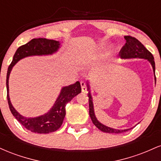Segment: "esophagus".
<instances>
[{
    "label": "esophagus",
    "mask_w": 161,
    "mask_h": 161,
    "mask_svg": "<svg viewBox=\"0 0 161 161\" xmlns=\"http://www.w3.org/2000/svg\"><path fill=\"white\" fill-rule=\"evenodd\" d=\"M80 84H81V87H82V92H84V93H86V92H87L86 83L84 81H81Z\"/></svg>",
    "instance_id": "34e87169"
}]
</instances>
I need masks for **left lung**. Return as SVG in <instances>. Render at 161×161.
Here are the masks:
<instances>
[{"mask_svg":"<svg viewBox=\"0 0 161 161\" xmlns=\"http://www.w3.org/2000/svg\"><path fill=\"white\" fill-rule=\"evenodd\" d=\"M125 39V44L122 47L120 51H119V55H120L121 58L124 59H129V58H141V59H146L151 63V66L153 67L155 73V63L154 60V57H153L152 53L148 51L146 47L144 46L141 42L138 39H136L134 37L130 36H124ZM155 82H156V76H155ZM88 89L89 91V86L88 84ZM88 101H89V115L91 117L92 123L94 125L99 129L100 130L104 132H108V133H122V132H127L129 129H116L110 128V127L106 126V125H103L97 120L96 118L95 111H94V106L93 102H92V97L90 93V91L88 92Z\"/></svg>","mask_w":161,"mask_h":161,"instance_id":"left-lung-1","label":"left lung"}]
</instances>
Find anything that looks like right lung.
I'll list each match as a JSON object with an SVG mask.
<instances>
[{
  "label": "right lung",
  "instance_id": "right-lung-1",
  "mask_svg": "<svg viewBox=\"0 0 161 161\" xmlns=\"http://www.w3.org/2000/svg\"><path fill=\"white\" fill-rule=\"evenodd\" d=\"M60 42L55 40L47 38H33L25 45L20 46L16 50L10 65L9 66L7 73V97L9 108L13 115L27 129L35 133L47 134L55 132L61 126L66 115V105L75 96L82 91L80 82L64 87L60 95L55 101L52 108L47 114L34 118H27L20 114L15 110L10 102L9 97V76L13 66L24 57L34 56V55H49L55 53L60 47Z\"/></svg>",
  "mask_w": 161,
  "mask_h": 161
}]
</instances>
